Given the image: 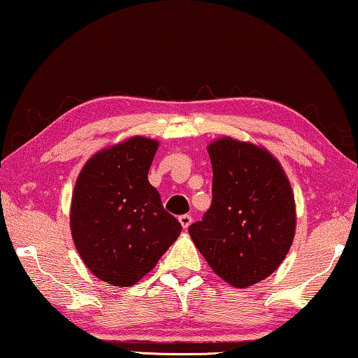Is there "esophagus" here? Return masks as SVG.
I'll list each match as a JSON object with an SVG mask.
<instances>
[{"label": "esophagus", "mask_w": 358, "mask_h": 358, "mask_svg": "<svg viewBox=\"0 0 358 358\" xmlns=\"http://www.w3.org/2000/svg\"><path fill=\"white\" fill-rule=\"evenodd\" d=\"M178 221H180L181 228L188 229L189 224L192 223V217H191V215H181V217H178Z\"/></svg>", "instance_id": "esophagus-1"}]
</instances>
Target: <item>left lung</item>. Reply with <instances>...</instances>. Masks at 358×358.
Instances as JSON below:
<instances>
[{
    "label": "left lung",
    "instance_id": "obj_1",
    "mask_svg": "<svg viewBox=\"0 0 358 358\" xmlns=\"http://www.w3.org/2000/svg\"><path fill=\"white\" fill-rule=\"evenodd\" d=\"M212 206L189 236L224 282L247 288L269 277L290 250L296 207L280 162L263 146L223 137L208 145Z\"/></svg>",
    "mask_w": 358,
    "mask_h": 358
}]
</instances>
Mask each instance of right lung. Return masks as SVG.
Returning a JSON list of instances; mask_svg holds the SVG:
<instances>
[{
	"mask_svg": "<svg viewBox=\"0 0 358 358\" xmlns=\"http://www.w3.org/2000/svg\"><path fill=\"white\" fill-rule=\"evenodd\" d=\"M157 146L135 135L95 152L73 189L76 250L95 277L115 287H132L148 274L181 232L148 181Z\"/></svg>",
	"mask_w": 358,
	"mask_h": 358,
	"instance_id": "1",
	"label": "right lung"
}]
</instances>
